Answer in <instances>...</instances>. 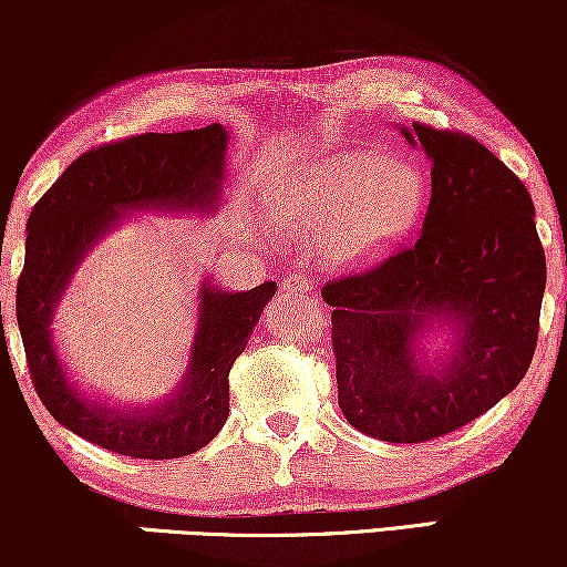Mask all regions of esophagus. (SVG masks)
Masks as SVG:
<instances>
[{"label": "esophagus", "instance_id": "34e87169", "mask_svg": "<svg viewBox=\"0 0 567 567\" xmlns=\"http://www.w3.org/2000/svg\"><path fill=\"white\" fill-rule=\"evenodd\" d=\"M284 291H293V293H307L312 286H309V278L305 274H286L284 276Z\"/></svg>", "mask_w": 567, "mask_h": 567}]
</instances>
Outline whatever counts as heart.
Returning a JSON list of instances; mask_svg holds the SVG:
<instances>
[{"mask_svg": "<svg viewBox=\"0 0 567 567\" xmlns=\"http://www.w3.org/2000/svg\"><path fill=\"white\" fill-rule=\"evenodd\" d=\"M425 181L398 154L346 150L309 162L270 190V221L281 231H320V250L340 266L382 258L423 214Z\"/></svg>", "mask_w": 567, "mask_h": 567, "instance_id": "b5f03b06", "label": "heart"}]
</instances>
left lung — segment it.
Returning <instances> with one entry per match:
<instances>
[{
  "instance_id": "1",
  "label": "left lung",
  "mask_w": 567,
  "mask_h": 567,
  "mask_svg": "<svg viewBox=\"0 0 567 567\" xmlns=\"http://www.w3.org/2000/svg\"><path fill=\"white\" fill-rule=\"evenodd\" d=\"M431 159V200L415 243L322 286L332 307L338 405L371 439L423 444L475 421L522 382L547 284L526 185L462 131L400 128ZM433 323L453 359L422 361Z\"/></svg>"
}]
</instances>
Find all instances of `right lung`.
I'll return each mask as SVG.
<instances>
[{"label": "right lung", "mask_w": 567, "mask_h": 567, "mask_svg": "<svg viewBox=\"0 0 567 567\" xmlns=\"http://www.w3.org/2000/svg\"><path fill=\"white\" fill-rule=\"evenodd\" d=\"M221 123L181 134L128 136L84 152L30 212L25 266L18 281V324L38 398L76 436L134 456L177 460L204 449L229 415V369L245 351L276 281L250 291L198 289V330L177 390L150 408H111L66 377L51 324L74 270L128 212H198L219 200L227 157ZM4 336V330H2Z\"/></svg>", "instance_id": "1"}]
</instances>
